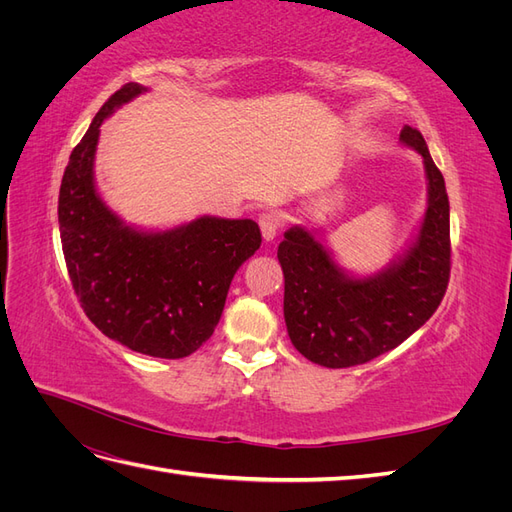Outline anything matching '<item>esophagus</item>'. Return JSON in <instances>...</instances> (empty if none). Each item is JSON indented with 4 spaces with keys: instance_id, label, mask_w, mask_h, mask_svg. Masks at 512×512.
Listing matches in <instances>:
<instances>
[{
    "instance_id": "1",
    "label": "esophagus",
    "mask_w": 512,
    "mask_h": 512,
    "mask_svg": "<svg viewBox=\"0 0 512 512\" xmlns=\"http://www.w3.org/2000/svg\"><path fill=\"white\" fill-rule=\"evenodd\" d=\"M258 226H260V232H262V239L269 243L277 237V230H280V218H277L273 211H267L258 218Z\"/></svg>"
}]
</instances>
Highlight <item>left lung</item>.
Wrapping results in <instances>:
<instances>
[{"mask_svg": "<svg viewBox=\"0 0 512 512\" xmlns=\"http://www.w3.org/2000/svg\"><path fill=\"white\" fill-rule=\"evenodd\" d=\"M399 141L421 153L427 209L408 250L382 271L356 277L337 265L312 230L284 232V318L292 346L312 363L339 369L397 348L436 312L451 275V218L444 177L423 134L404 126Z\"/></svg>", "mask_w": 512, "mask_h": 512, "instance_id": "1", "label": "left lung"}]
</instances>
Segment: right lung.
Instances as JSON below:
<instances>
[{"label":"right lung","instance_id":"1","mask_svg":"<svg viewBox=\"0 0 512 512\" xmlns=\"http://www.w3.org/2000/svg\"><path fill=\"white\" fill-rule=\"evenodd\" d=\"M147 87L123 85L70 153L59 188V235L83 312L115 342L158 359H183L218 327L232 277L260 247L252 220L203 215L168 230H138L96 190L100 126Z\"/></svg>","mask_w":512,"mask_h":512}]
</instances>
